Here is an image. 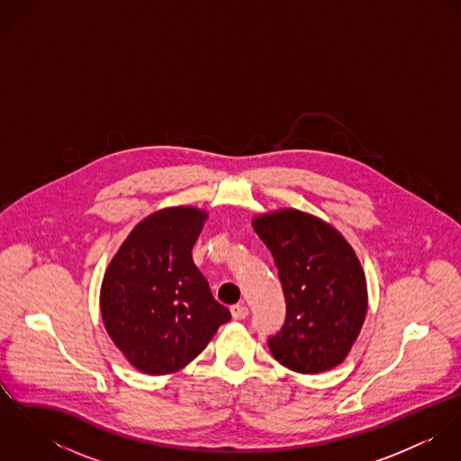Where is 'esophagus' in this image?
Returning <instances> with one entry per match:
<instances>
[{
    "label": "esophagus",
    "mask_w": 461,
    "mask_h": 461,
    "mask_svg": "<svg viewBox=\"0 0 461 461\" xmlns=\"http://www.w3.org/2000/svg\"><path fill=\"white\" fill-rule=\"evenodd\" d=\"M230 314L234 320H245V318H249V309L245 305H232Z\"/></svg>",
    "instance_id": "obj_1"
}]
</instances>
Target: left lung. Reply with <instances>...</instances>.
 I'll list each match as a JSON object with an SVG mask.
<instances>
[{
	"label": "left lung",
	"instance_id": "8db88e82",
	"mask_svg": "<svg viewBox=\"0 0 461 461\" xmlns=\"http://www.w3.org/2000/svg\"><path fill=\"white\" fill-rule=\"evenodd\" d=\"M285 298L282 329L267 337L275 360L302 375L339 366L367 312V287L353 249L329 223L284 209L254 220Z\"/></svg>",
	"mask_w": 461,
	"mask_h": 461
}]
</instances>
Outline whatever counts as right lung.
I'll return each instance as SVG.
<instances>
[{
    "label": "right lung",
    "mask_w": 461,
    "mask_h": 461,
    "mask_svg": "<svg viewBox=\"0 0 461 461\" xmlns=\"http://www.w3.org/2000/svg\"><path fill=\"white\" fill-rule=\"evenodd\" d=\"M203 220L205 212L194 207L147 216L104 275L101 314L106 331L147 375L179 371L230 320L192 258Z\"/></svg>",
    "instance_id": "obj_1"
}]
</instances>
